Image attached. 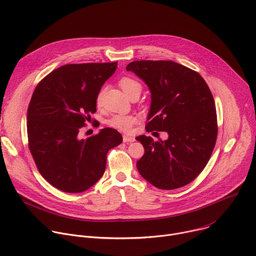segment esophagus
Here are the masks:
<instances>
[{
    "label": "esophagus",
    "mask_w": 256,
    "mask_h": 256,
    "mask_svg": "<svg viewBox=\"0 0 256 256\" xmlns=\"http://www.w3.org/2000/svg\"><path fill=\"white\" fill-rule=\"evenodd\" d=\"M122 140H124V142H134V136H126V134H124V136H122Z\"/></svg>",
    "instance_id": "obj_1"
}]
</instances>
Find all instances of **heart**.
<instances>
[{"label":"heart","mask_w":256,"mask_h":256,"mask_svg":"<svg viewBox=\"0 0 256 256\" xmlns=\"http://www.w3.org/2000/svg\"><path fill=\"white\" fill-rule=\"evenodd\" d=\"M120 86L122 90L124 92V94L128 96L136 88H140V85L138 81L128 77L122 78L120 81ZM102 99H103V90H101L98 93L96 97V104L101 105ZM136 118L132 114H116L107 120V124L118 130L128 132L132 128V126L136 124Z\"/></svg>","instance_id":"obj_1"}]
</instances>
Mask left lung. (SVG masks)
Here are the masks:
<instances>
[{
	"instance_id": "1",
	"label": "left lung",
	"mask_w": 256,
	"mask_h": 256,
	"mask_svg": "<svg viewBox=\"0 0 256 256\" xmlns=\"http://www.w3.org/2000/svg\"><path fill=\"white\" fill-rule=\"evenodd\" d=\"M148 85L151 108L146 130L166 132L155 142L136 138L144 148L140 174L160 190L184 186L204 170L218 134L212 92L198 72L172 60H134L126 66Z\"/></svg>"
}]
</instances>
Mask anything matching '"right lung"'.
Instances as JSON below:
<instances>
[{
  "label": "right lung",
  "instance_id": "1",
  "mask_svg": "<svg viewBox=\"0 0 256 256\" xmlns=\"http://www.w3.org/2000/svg\"><path fill=\"white\" fill-rule=\"evenodd\" d=\"M118 68L114 62L60 66L36 86L27 110L28 146L42 176L56 188L82 192L102 177L108 151L122 142L114 128L80 140L96 112V97Z\"/></svg>",
  "mask_w": 256,
  "mask_h": 256
}]
</instances>
